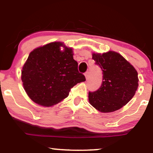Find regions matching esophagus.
<instances>
[{"label": "esophagus", "mask_w": 153, "mask_h": 153, "mask_svg": "<svg viewBox=\"0 0 153 153\" xmlns=\"http://www.w3.org/2000/svg\"><path fill=\"white\" fill-rule=\"evenodd\" d=\"M84 75H85V79H86V80H88V78H89V73L88 72H85V74H84Z\"/></svg>", "instance_id": "esophagus-1"}]
</instances>
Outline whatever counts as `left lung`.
I'll use <instances>...</instances> for the list:
<instances>
[{
	"label": "left lung",
	"instance_id": "obj_1",
	"mask_svg": "<svg viewBox=\"0 0 153 153\" xmlns=\"http://www.w3.org/2000/svg\"><path fill=\"white\" fill-rule=\"evenodd\" d=\"M95 65L102 71V82L99 89L89 92L90 104L103 113L120 109L135 95L139 79L134 68L120 54L108 51L93 53Z\"/></svg>",
	"mask_w": 153,
	"mask_h": 153
}]
</instances>
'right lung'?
<instances>
[{"mask_svg":"<svg viewBox=\"0 0 153 153\" xmlns=\"http://www.w3.org/2000/svg\"><path fill=\"white\" fill-rule=\"evenodd\" d=\"M60 42L37 48L29 54L23 67L22 80L24 90L35 103L50 106L69 95L78 83L85 81L78 71L71 48L60 51Z\"/></svg>","mask_w":153,"mask_h":153,"instance_id":"add662e5","label":"right lung"}]
</instances>
